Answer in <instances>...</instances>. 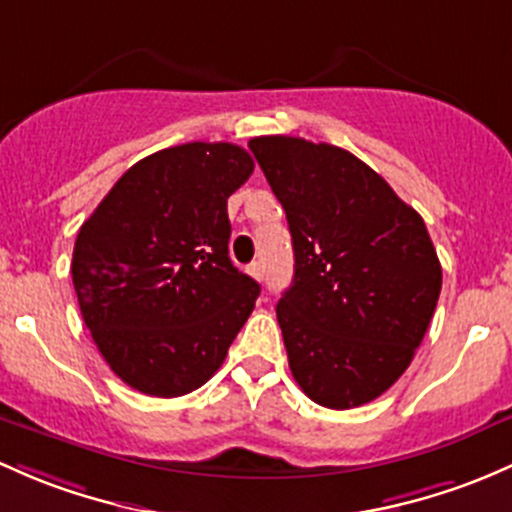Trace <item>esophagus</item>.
Returning <instances> with one entry per match:
<instances>
[{"label": "esophagus", "instance_id": "1", "mask_svg": "<svg viewBox=\"0 0 512 512\" xmlns=\"http://www.w3.org/2000/svg\"><path fill=\"white\" fill-rule=\"evenodd\" d=\"M247 272H250L255 279L265 277V270H262V262H252V265L247 267Z\"/></svg>", "mask_w": 512, "mask_h": 512}]
</instances>
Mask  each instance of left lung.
<instances>
[{"label": "left lung", "instance_id": "8db88e82", "mask_svg": "<svg viewBox=\"0 0 512 512\" xmlns=\"http://www.w3.org/2000/svg\"><path fill=\"white\" fill-rule=\"evenodd\" d=\"M250 149L292 233L294 279L277 321L294 380L316 405H365L405 373L437 309L427 225L346 149L282 134Z\"/></svg>", "mask_w": 512, "mask_h": 512}]
</instances>
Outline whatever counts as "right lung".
<instances>
[{
    "instance_id": "add662e5",
    "label": "right lung",
    "mask_w": 512,
    "mask_h": 512,
    "mask_svg": "<svg viewBox=\"0 0 512 512\" xmlns=\"http://www.w3.org/2000/svg\"><path fill=\"white\" fill-rule=\"evenodd\" d=\"M255 161L238 144L188 142L127 169L73 247L80 314L112 373L179 397L223 365L260 284L230 262L228 198Z\"/></svg>"
}]
</instances>
